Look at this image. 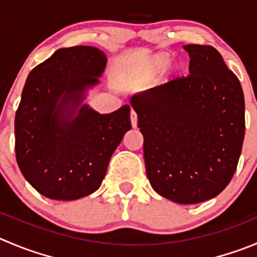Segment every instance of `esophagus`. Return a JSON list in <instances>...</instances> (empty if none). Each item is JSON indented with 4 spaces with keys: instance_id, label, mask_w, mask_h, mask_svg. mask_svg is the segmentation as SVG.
Instances as JSON below:
<instances>
[{
    "instance_id": "esophagus-1",
    "label": "esophagus",
    "mask_w": 257,
    "mask_h": 257,
    "mask_svg": "<svg viewBox=\"0 0 257 257\" xmlns=\"http://www.w3.org/2000/svg\"><path fill=\"white\" fill-rule=\"evenodd\" d=\"M130 118H131V124H133V127L138 126V114H136L135 111H131Z\"/></svg>"
}]
</instances>
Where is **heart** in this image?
<instances>
[{"label":"heart","mask_w":257,"mask_h":257,"mask_svg":"<svg viewBox=\"0 0 257 257\" xmlns=\"http://www.w3.org/2000/svg\"><path fill=\"white\" fill-rule=\"evenodd\" d=\"M170 60H172L170 54L168 53L156 54L155 57L151 58V60L149 62V65H148L149 74L155 75V74H159L160 72H163V70L169 65Z\"/></svg>","instance_id":"b5f03b06"}]
</instances>
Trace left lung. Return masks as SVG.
Instances as JSON below:
<instances>
[{
  "label": "left lung",
  "instance_id": "left-lung-1",
  "mask_svg": "<svg viewBox=\"0 0 257 257\" xmlns=\"http://www.w3.org/2000/svg\"><path fill=\"white\" fill-rule=\"evenodd\" d=\"M189 74L131 98L151 187L194 204L218 195L236 172L245 138L241 83L209 45L189 44Z\"/></svg>",
  "mask_w": 257,
  "mask_h": 257
}]
</instances>
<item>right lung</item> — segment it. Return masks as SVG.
Wrapping results in <instances>:
<instances>
[{
    "instance_id": "obj_1",
    "label": "right lung",
    "mask_w": 257,
    "mask_h": 257,
    "mask_svg": "<svg viewBox=\"0 0 257 257\" xmlns=\"http://www.w3.org/2000/svg\"><path fill=\"white\" fill-rule=\"evenodd\" d=\"M106 62L93 46L63 48L26 79L15 117V153L25 179L44 197L74 200L96 192L131 128L128 104L109 114L83 106L72 118Z\"/></svg>"
}]
</instances>
